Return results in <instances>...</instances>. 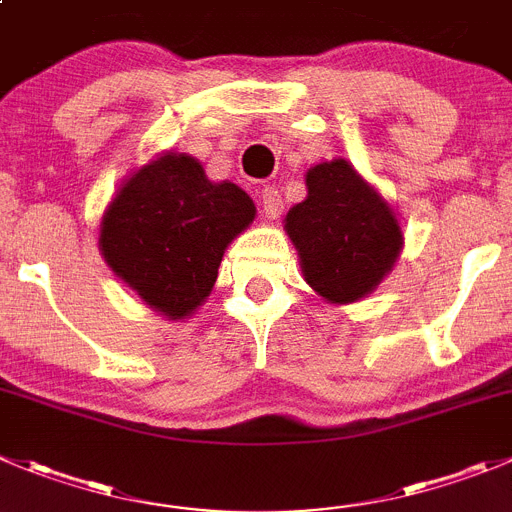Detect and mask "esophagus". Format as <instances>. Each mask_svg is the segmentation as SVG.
Wrapping results in <instances>:
<instances>
[{"label":"esophagus","mask_w":512,"mask_h":512,"mask_svg":"<svg viewBox=\"0 0 512 512\" xmlns=\"http://www.w3.org/2000/svg\"><path fill=\"white\" fill-rule=\"evenodd\" d=\"M262 199V212H265L267 219H278L283 214V197L275 186H265L260 194Z\"/></svg>","instance_id":"obj_1"}]
</instances>
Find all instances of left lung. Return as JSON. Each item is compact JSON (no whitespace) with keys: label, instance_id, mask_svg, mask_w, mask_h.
<instances>
[{"label":"left lung","instance_id":"1","mask_svg":"<svg viewBox=\"0 0 512 512\" xmlns=\"http://www.w3.org/2000/svg\"><path fill=\"white\" fill-rule=\"evenodd\" d=\"M305 186L308 197L285 217L305 283L328 303H356L389 275L404 245L394 209L346 159L315 164Z\"/></svg>","mask_w":512,"mask_h":512}]
</instances>
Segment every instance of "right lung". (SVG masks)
<instances>
[{"mask_svg":"<svg viewBox=\"0 0 512 512\" xmlns=\"http://www.w3.org/2000/svg\"><path fill=\"white\" fill-rule=\"evenodd\" d=\"M255 219L232 181L207 179L194 156L166 151L133 171L100 222V255L118 278L169 321L212 293L224 250Z\"/></svg>","mask_w":512,"mask_h":512,"instance_id":"obj_1","label":"right lung"}]
</instances>
